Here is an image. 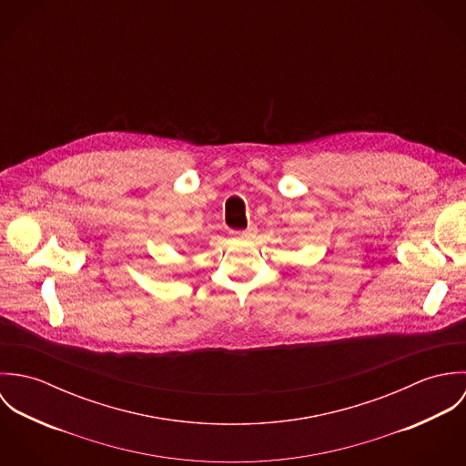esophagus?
Masks as SVG:
<instances>
[{
    "label": "esophagus",
    "mask_w": 466,
    "mask_h": 466,
    "mask_svg": "<svg viewBox=\"0 0 466 466\" xmlns=\"http://www.w3.org/2000/svg\"><path fill=\"white\" fill-rule=\"evenodd\" d=\"M253 235H255V228H248L244 231H235L233 233V237L238 238V240H249Z\"/></svg>",
    "instance_id": "34e87169"
}]
</instances>
